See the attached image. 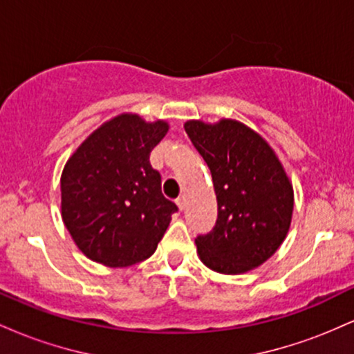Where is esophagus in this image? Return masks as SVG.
<instances>
[{
  "label": "esophagus",
  "mask_w": 354,
  "mask_h": 354,
  "mask_svg": "<svg viewBox=\"0 0 354 354\" xmlns=\"http://www.w3.org/2000/svg\"><path fill=\"white\" fill-rule=\"evenodd\" d=\"M176 205H178V208H180V211L185 209V208H186L185 198H178V200H176Z\"/></svg>",
  "instance_id": "obj_1"
}]
</instances>
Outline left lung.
<instances>
[{
    "label": "left lung",
    "mask_w": 354,
    "mask_h": 354,
    "mask_svg": "<svg viewBox=\"0 0 354 354\" xmlns=\"http://www.w3.org/2000/svg\"><path fill=\"white\" fill-rule=\"evenodd\" d=\"M191 143L208 165L218 201L211 233L196 238L209 270L241 274L261 266L290 231L293 185L268 141L236 120L185 123Z\"/></svg>",
    "instance_id": "obj_1"
}]
</instances>
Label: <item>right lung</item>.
<instances>
[{"label":"right lung","mask_w":354,"mask_h":354,"mask_svg":"<svg viewBox=\"0 0 354 354\" xmlns=\"http://www.w3.org/2000/svg\"><path fill=\"white\" fill-rule=\"evenodd\" d=\"M168 129L163 120L149 123L121 113L95 129L64 165L61 218L91 261L126 268L156 251L178 211L149 165V153Z\"/></svg>","instance_id":"right-lung-1"}]
</instances>
